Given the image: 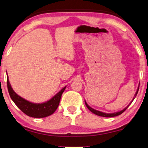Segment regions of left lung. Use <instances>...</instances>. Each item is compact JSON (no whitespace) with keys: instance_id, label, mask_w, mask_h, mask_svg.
<instances>
[{"instance_id":"left-lung-1","label":"left lung","mask_w":148,"mask_h":148,"mask_svg":"<svg viewBox=\"0 0 148 148\" xmlns=\"http://www.w3.org/2000/svg\"><path fill=\"white\" fill-rule=\"evenodd\" d=\"M139 87H138V88H137V92H136V93H135V97L133 98V101L134 99H135V98L136 97V96H137V93H138V91H139ZM133 101H132L130 103V104H131V103L133 102ZM85 104H86V107H88V109H89V110L91 112H92L93 114H95L97 115V116H102V117H106V118H110V117H115V116H119V115L122 114V113H123V112H124V111H125L126 109L128 108V106H129V105H130V104H129V105H128L127 107H126V108H124V109H123V110H122V111H120V112H118L113 113V114H106V113H103V112H99V111H97V110H96V109H95L92 108V107H90L89 105H88L87 104V103H86V101H85Z\"/></svg>"}]
</instances>
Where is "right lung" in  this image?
<instances>
[{
    "label": "right lung",
    "mask_w": 148,
    "mask_h": 148,
    "mask_svg": "<svg viewBox=\"0 0 148 148\" xmlns=\"http://www.w3.org/2000/svg\"><path fill=\"white\" fill-rule=\"evenodd\" d=\"M7 83L11 99L17 105V107L26 115L36 118H45V117L50 116L53 113H54L60 103L63 92L66 88V86H65L54 97H53L50 100L45 103H33L23 99L15 92L9 83L8 75H7Z\"/></svg>",
    "instance_id": "obj_1"
}]
</instances>
